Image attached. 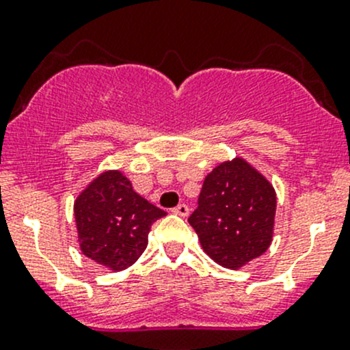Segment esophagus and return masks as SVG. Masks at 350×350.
Listing matches in <instances>:
<instances>
[{
  "mask_svg": "<svg viewBox=\"0 0 350 350\" xmlns=\"http://www.w3.org/2000/svg\"><path fill=\"white\" fill-rule=\"evenodd\" d=\"M172 211H174L176 215H179V217H183V218L188 217V215H189V208H188V204H185V203H183V204H178V206H176L174 210H172Z\"/></svg>",
  "mask_w": 350,
  "mask_h": 350,
  "instance_id": "34e87169",
  "label": "esophagus"
}]
</instances>
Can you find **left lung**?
Here are the masks:
<instances>
[{
	"instance_id": "8db88e82",
	"label": "left lung",
	"mask_w": 350,
	"mask_h": 350,
	"mask_svg": "<svg viewBox=\"0 0 350 350\" xmlns=\"http://www.w3.org/2000/svg\"><path fill=\"white\" fill-rule=\"evenodd\" d=\"M276 191L245 159L224 161L206 174L188 218L204 252L227 269H241L269 249Z\"/></svg>"
}]
</instances>
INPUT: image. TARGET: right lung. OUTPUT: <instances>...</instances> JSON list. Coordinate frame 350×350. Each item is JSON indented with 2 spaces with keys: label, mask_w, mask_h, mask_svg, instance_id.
Segmentation results:
<instances>
[{
  "label": "right lung",
  "mask_w": 350,
  "mask_h": 350,
  "mask_svg": "<svg viewBox=\"0 0 350 350\" xmlns=\"http://www.w3.org/2000/svg\"><path fill=\"white\" fill-rule=\"evenodd\" d=\"M165 211L133 191L118 169L98 174L74 201L81 252L109 271L132 266L149 243V232Z\"/></svg>",
  "instance_id": "right-lung-1"
}]
</instances>
